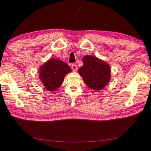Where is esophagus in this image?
I'll use <instances>...</instances> for the list:
<instances>
[{
    "instance_id": "obj_1",
    "label": "esophagus",
    "mask_w": 151,
    "mask_h": 151,
    "mask_svg": "<svg viewBox=\"0 0 151 151\" xmlns=\"http://www.w3.org/2000/svg\"><path fill=\"white\" fill-rule=\"evenodd\" d=\"M71 68H72V69H73V71H77L78 67H77V66L76 65L73 64L72 66H71Z\"/></svg>"
}]
</instances>
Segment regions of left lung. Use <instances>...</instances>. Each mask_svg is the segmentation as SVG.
<instances>
[{
    "mask_svg": "<svg viewBox=\"0 0 151 151\" xmlns=\"http://www.w3.org/2000/svg\"><path fill=\"white\" fill-rule=\"evenodd\" d=\"M83 66L78 73L88 87L94 91L103 90L111 80V70L109 65L95 56L86 55L82 59Z\"/></svg>",
    "mask_w": 151,
    "mask_h": 151,
    "instance_id": "1",
    "label": "left lung"
}]
</instances>
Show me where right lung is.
<instances>
[{
    "mask_svg": "<svg viewBox=\"0 0 151 151\" xmlns=\"http://www.w3.org/2000/svg\"><path fill=\"white\" fill-rule=\"evenodd\" d=\"M70 72V67L59 59H50L38 69L40 81L48 91H54L60 88L65 76Z\"/></svg>",
    "mask_w": 151,
    "mask_h": 151,
    "instance_id": "add662e5",
    "label": "right lung"
}]
</instances>
